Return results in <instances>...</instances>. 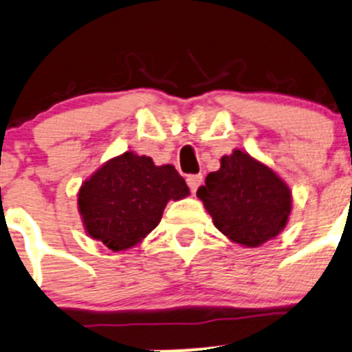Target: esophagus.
Listing matches in <instances>:
<instances>
[{"label":"esophagus","mask_w":352,"mask_h":352,"mask_svg":"<svg viewBox=\"0 0 352 352\" xmlns=\"http://www.w3.org/2000/svg\"><path fill=\"white\" fill-rule=\"evenodd\" d=\"M201 181H203V176L201 175H190V176L186 177L188 186H190V190L193 191V193L198 190V186H200V184H201Z\"/></svg>","instance_id":"34e87169"}]
</instances>
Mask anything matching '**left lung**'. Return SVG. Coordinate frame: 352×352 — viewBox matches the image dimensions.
Listing matches in <instances>:
<instances>
[{"label": "left lung", "mask_w": 352, "mask_h": 352, "mask_svg": "<svg viewBox=\"0 0 352 352\" xmlns=\"http://www.w3.org/2000/svg\"><path fill=\"white\" fill-rule=\"evenodd\" d=\"M220 164L197 191L217 229L248 248L276 237L292 212L283 179L242 151L223 155Z\"/></svg>", "instance_id": "1"}]
</instances>
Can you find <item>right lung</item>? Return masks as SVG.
<instances>
[{"instance_id":"add662e5","label":"right lung","mask_w":352,"mask_h":352,"mask_svg":"<svg viewBox=\"0 0 352 352\" xmlns=\"http://www.w3.org/2000/svg\"><path fill=\"white\" fill-rule=\"evenodd\" d=\"M188 195L173 166H155L151 157L125 152L82 184L78 205L93 239L111 251H125L157 227L166 203Z\"/></svg>"}]
</instances>
